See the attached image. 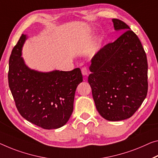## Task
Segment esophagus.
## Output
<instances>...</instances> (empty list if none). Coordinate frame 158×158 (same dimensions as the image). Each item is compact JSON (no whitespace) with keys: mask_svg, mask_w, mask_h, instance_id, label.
Here are the masks:
<instances>
[{"mask_svg":"<svg viewBox=\"0 0 158 158\" xmlns=\"http://www.w3.org/2000/svg\"><path fill=\"white\" fill-rule=\"evenodd\" d=\"M81 71L83 76H87V73H88V69H87V67H82Z\"/></svg>","mask_w":158,"mask_h":158,"instance_id":"34e87169","label":"esophagus"}]
</instances>
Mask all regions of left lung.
Returning a JSON list of instances; mask_svg holds the SVG:
<instances>
[{
    "label": "left lung",
    "mask_w": 158,
    "mask_h": 158,
    "mask_svg": "<svg viewBox=\"0 0 158 158\" xmlns=\"http://www.w3.org/2000/svg\"><path fill=\"white\" fill-rule=\"evenodd\" d=\"M116 30L124 31L91 60L88 82L98 112L108 121L132 116L147 96L148 61L138 36L127 24L113 19Z\"/></svg>",
    "instance_id": "left-lung-1"
}]
</instances>
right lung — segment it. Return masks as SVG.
Instances as JSON below:
<instances>
[{
  "label": "right lung",
  "mask_w": 158,
  "mask_h": 158,
  "mask_svg": "<svg viewBox=\"0 0 158 158\" xmlns=\"http://www.w3.org/2000/svg\"><path fill=\"white\" fill-rule=\"evenodd\" d=\"M26 35H22L9 59L8 85L15 106L26 120L44 129L63 127L73 110L75 93L82 81L79 68L71 71L40 73L21 57Z\"/></svg>",
  "instance_id": "obj_1"
}]
</instances>
